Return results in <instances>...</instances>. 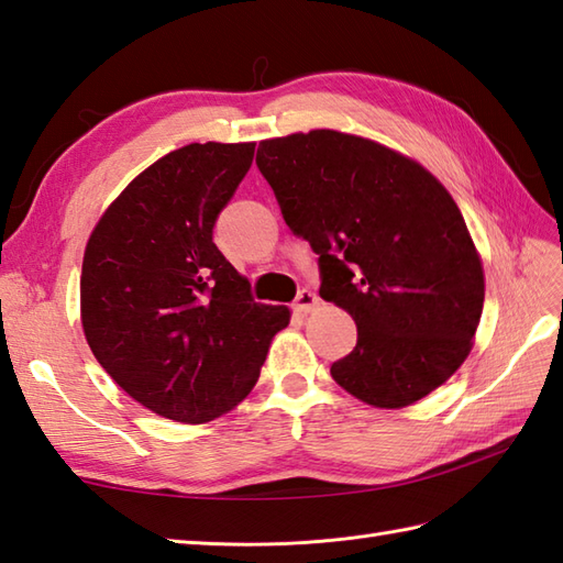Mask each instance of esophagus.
<instances>
[{
	"instance_id": "1",
	"label": "esophagus",
	"mask_w": 563,
	"mask_h": 563,
	"mask_svg": "<svg viewBox=\"0 0 563 563\" xmlns=\"http://www.w3.org/2000/svg\"><path fill=\"white\" fill-rule=\"evenodd\" d=\"M317 307H319V297L312 290H300V295H297V300H295V312L309 314V312H314Z\"/></svg>"
}]
</instances>
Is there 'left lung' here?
<instances>
[{"instance_id":"1","label":"left lung","mask_w":563,"mask_h":563,"mask_svg":"<svg viewBox=\"0 0 563 563\" xmlns=\"http://www.w3.org/2000/svg\"><path fill=\"white\" fill-rule=\"evenodd\" d=\"M256 164L319 254V295L357 327L331 377L377 409L445 385L484 307L482 256L448 188L406 154L339 130L263 140Z\"/></svg>"}]
</instances>
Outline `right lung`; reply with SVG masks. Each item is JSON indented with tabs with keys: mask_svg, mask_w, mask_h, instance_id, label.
I'll list each match as a JSON object with an SVG mask.
<instances>
[{
	"mask_svg": "<svg viewBox=\"0 0 563 563\" xmlns=\"http://www.w3.org/2000/svg\"><path fill=\"white\" fill-rule=\"evenodd\" d=\"M256 142H194L135 176L84 249L79 302L91 353L137 404L208 423L246 399L288 307L258 305L212 242Z\"/></svg>",
	"mask_w": 563,
	"mask_h": 563,
	"instance_id": "add662e5",
	"label": "right lung"
}]
</instances>
